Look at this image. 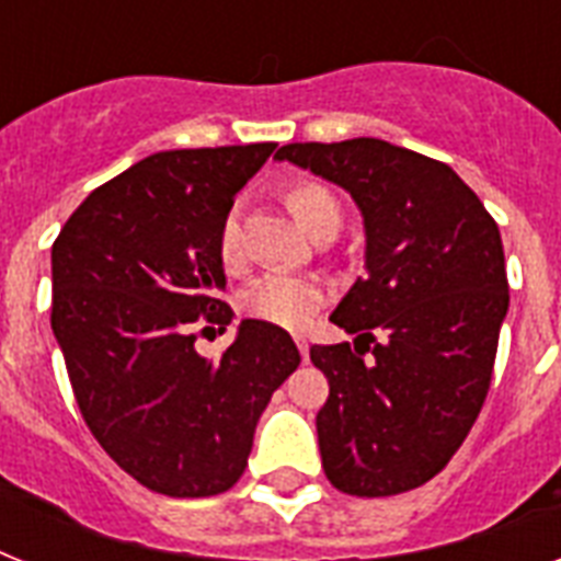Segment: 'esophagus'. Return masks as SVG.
<instances>
[{
  "label": "esophagus",
  "mask_w": 561,
  "mask_h": 561,
  "mask_svg": "<svg viewBox=\"0 0 561 561\" xmlns=\"http://www.w3.org/2000/svg\"><path fill=\"white\" fill-rule=\"evenodd\" d=\"M297 350H299V355H302V360H308V343H306V337H297Z\"/></svg>",
  "instance_id": "1"
}]
</instances>
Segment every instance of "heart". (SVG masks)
<instances>
[{
	"instance_id": "b5f03b06",
	"label": "heart",
	"mask_w": 561,
	"mask_h": 561,
	"mask_svg": "<svg viewBox=\"0 0 561 561\" xmlns=\"http://www.w3.org/2000/svg\"><path fill=\"white\" fill-rule=\"evenodd\" d=\"M285 203L308 232L323 227L325 220L341 218V203L334 201V194L317 180H294L285 188ZM218 253L227 264L238 259V224L232 215L220 227ZM323 285L311 276H299V273H267L253 282L241 297V308L247 317H253L259 323L276 325V329H288V332L306 329L317 311L323 308Z\"/></svg>"
}]
</instances>
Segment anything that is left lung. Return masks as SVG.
Segmentation results:
<instances>
[{"instance_id":"8db88e82","label":"left lung","mask_w":561,"mask_h":561,"mask_svg":"<svg viewBox=\"0 0 561 561\" xmlns=\"http://www.w3.org/2000/svg\"><path fill=\"white\" fill-rule=\"evenodd\" d=\"M276 160L346 188L367 229V276L332 314L355 346H311L329 378L325 478L346 495H401L448 466L486 401L510 308L501 232L445 162L383 139L294 142Z\"/></svg>"}]
</instances>
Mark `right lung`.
I'll return each mask as SVG.
<instances>
[{
	"label": "right lung",
	"instance_id": "1",
	"mask_svg": "<svg viewBox=\"0 0 561 561\" xmlns=\"http://www.w3.org/2000/svg\"><path fill=\"white\" fill-rule=\"evenodd\" d=\"M276 142L145 157L90 192L51 244V332L81 416L142 486L220 495L244 474L273 390L299 367L276 325L244 320L218 360L197 334L232 323L218 236Z\"/></svg>",
	"mask_w": 561,
	"mask_h": 561
}]
</instances>
